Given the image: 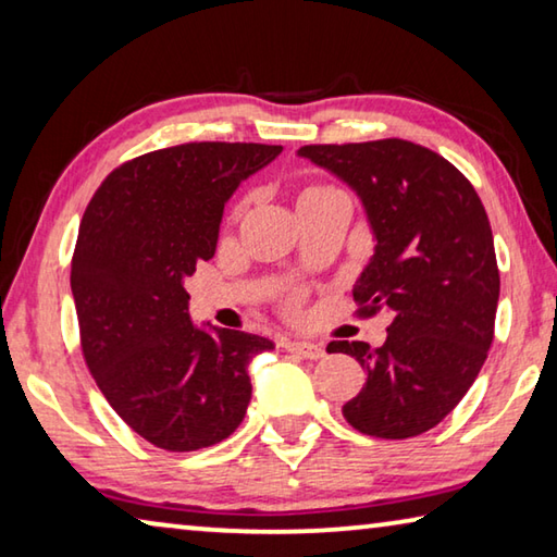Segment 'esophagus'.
<instances>
[{"label": "esophagus", "instance_id": "obj_1", "mask_svg": "<svg viewBox=\"0 0 557 557\" xmlns=\"http://www.w3.org/2000/svg\"><path fill=\"white\" fill-rule=\"evenodd\" d=\"M285 348L292 354H297L301 358H309V361H317V358H324V346L312 344V342H285Z\"/></svg>", "mask_w": 557, "mask_h": 557}]
</instances>
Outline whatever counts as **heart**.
Instances as JSON below:
<instances>
[{
    "mask_svg": "<svg viewBox=\"0 0 557 557\" xmlns=\"http://www.w3.org/2000/svg\"><path fill=\"white\" fill-rule=\"evenodd\" d=\"M319 191H324V188H319V186H309V188H305V191L299 194V201H305V199H309V196H314V194H319Z\"/></svg>",
    "mask_w": 557,
    "mask_h": 557,
    "instance_id": "1",
    "label": "heart"
}]
</instances>
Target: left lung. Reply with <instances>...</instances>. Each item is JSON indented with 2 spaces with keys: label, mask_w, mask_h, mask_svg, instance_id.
<instances>
[{
  "label": "left lung",
  "mask_w": 557,
  "mask_h": 557,
  "mask_svg": "<svg viewBox=\"0 0 557 557\" xmlns=\"http://www.w3.org/2000/svg\"><path fill=\"white\" fill-rule=\"evenodd\" d=\"M297 154L361 199L375 248L354 299L361 314H391L383 346L326 348L366 371L344 418L371 437L422 435L465 398L494 338L502 282L482 199L445 157L405 139L307 145Z\"/></svg>",
  "instance_id": "1"
}]
</instances>
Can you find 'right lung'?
<instances>
[{"label": "right lung", "mask_w": 557, "mask_h": 557, "mask_svg": "<svg viewBox=\"0 0 557 557\" xmlns=\"http://www.w3.org/2000/svg\"><path fill=\"white\" fill-rule=\"evenodd\" d=\"M280 145L188 143L117 166L83 213L71 265L86 363L122 420L166 451L233 435L250 403L248 363L275 344L196 326L191 277L211 260L223 206Z\"/></svg>", "instance_id": "1"}]
</instances>
